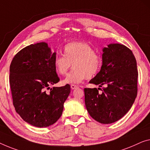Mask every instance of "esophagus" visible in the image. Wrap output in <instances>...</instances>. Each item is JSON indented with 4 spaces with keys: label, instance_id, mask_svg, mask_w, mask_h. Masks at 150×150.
<instances>
[{
    "label": "esophagus",
    "instance_id": "obj_1",
    "mask_svg": "<svg viewBox=\"0 0 150 150\" xmlns=\"http://www.w3.org/2000/svg\"><path fill=\"white\" fill-rule=\"evenodd\" d=\"M71 89H75L76 88H77L78 86H76V85H74V84H71Z\"/></svg>",
    "mask_w": 150,
    "mask_h": 150
}]
</instances>
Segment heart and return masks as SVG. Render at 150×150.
<instances>
[{
  "instance_id": "heart-1",
  "label": "heart",
  "mask_w": 150,
  "mask_h": 150,
  "mask_svg": "<svg viewBox=\"0 0 150 150\" xmlns=\"http://www.w3.org/2000/svg\"><path fill=\"white\" fill-rule=\"evenodd\" d=\"M102 59L89 44L69 42L63 48V56L57 55L53 64L58 74L65 75L71 67L73 70L63 81L64 83H79L86 78L91 79L100 72Z\"/></svg>"
}]
</instances>
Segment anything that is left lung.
I'll use <instances>...</instances> for the list:
<instances>
[{
  "label": "left lung",
  "mask_w": 150,
  "mask_h": 150,
  "mask_svg": "<svg viewBox=\"0 0 150 150\" xmlns=\"http://www.w3.org/2000/svg\"><path fill=\"white\" fill-rule=\"evenodd\" d=\"M137 62L130 49L120 44L104 48L101 69L89 81L100 88L84 89L89 115L102 124L112 123L124 117L137 97Z\"/></svg>",
  "instance_id": "1"
}]
</instances>
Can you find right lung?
I'll use <instances>...</instances> for the list:
<instances>
[{"label": "right lung", "mask_w": 150, "mask_h": 150, "mask_svg": "<svg viewBox=\"0 0 150 150\" xmlns=\"http://www.w3.org/2000/svg\"><path fill=\"white\" fill-rule=\"evenodd\" d=\"M56 52L46 42L26 46L17 52L10 65L9 83L13 104L23 120L37 127L55 123L62 115L71 91L69 84L49 86L60 81L53 62Z\"/></svg>", "instance_id": "add662e5"}]
</instances>
